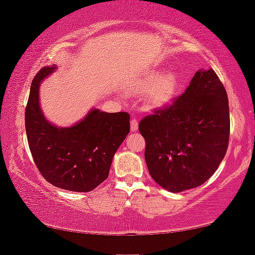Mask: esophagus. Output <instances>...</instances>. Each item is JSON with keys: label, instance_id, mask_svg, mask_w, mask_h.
<instances>
[{"label": "esophagus", "instance_id": "1", "mask_svg": "<svg viewBox=\"0 0 255 255\" xmlns=\"http://www.w3.org/2000/svg\"><path fill=\"white\" fill-rule=\"evenodd\" d=\"M130 128L131 131H137L138 130V121L135 118H132L130 122Z\"/></svg>", "mask_w": 255, "mask_h": 255}]
</instances>
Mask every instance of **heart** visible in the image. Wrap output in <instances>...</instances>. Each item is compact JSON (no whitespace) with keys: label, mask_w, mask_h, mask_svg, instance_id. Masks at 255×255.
<instances>
[{"label":"heart","mask_w":255,"mask_h":255,"mask_svg":"<svg viewBox=\"0 0 255 255\" xmlns=\"http://www.w3.org/2000/svg\"><path fill=\"white\" fill-rule=\"evenodd\" d=\"M180 80L174 72H152L135 81L128 93H142V101L148 109H160L172 103L179 92Z\"/></svg>","instance_id":"b5f03b06"}]
</instances>
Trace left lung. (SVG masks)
I'll use <instances>...</instances> for the list:
<instances>
[{
    "instance_id": "left-lung-1",
    "label": "left lung",
    "mask_w": 255,
    "mask_h": 255,
    "mask_svg": "<svg viewBox=\"0 0 255 255\" xmlns=\"http://www.w3.org/2000/svg\"><path fill=\"white\" fill-rule=\"evenodd\" d=\"M152 179L170 193L210 179L229 145L228 94L214 69L195 73L184 94L139 123Z\"/></svg>"
}]
</instances>
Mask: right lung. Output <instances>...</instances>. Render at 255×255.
<instances>
[{
	"label": "right lung",
	"instance_id": "add662e5",
	"mask_svg": "<svg viewBox=\"0 0 255 255\" xmlns=\"http://www.w3.org/2000/svg\"><path fill=\"white\" fill-rule=\"evenodd\" d=\"M57 68H41L31 85L25 111L27 141L45 180L61 189L86 193L109 175L115 153L130 131V115L92 108L71 127L51 123L41 110L39 89Z\"/></svg>",
	"mask_w": 255,
	"mask_h": 255
}]
</instances>
